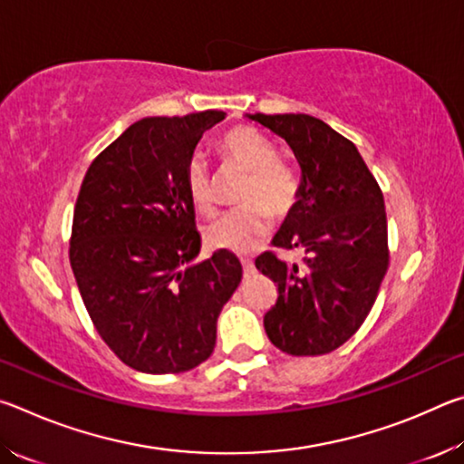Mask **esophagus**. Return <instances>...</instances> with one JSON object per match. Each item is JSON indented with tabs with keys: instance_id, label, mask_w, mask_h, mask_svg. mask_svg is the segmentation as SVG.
<instances>
[{
	"instance_id": "obj_1",
	"label": "esophagus",
	"mask_w": 464,
	"mask_h": 464,
	"mask_svg": "<svg viewBox=\"0 0 464 464\" xmlns=\"http://www.w3.org/2000/svg\"><path fill=\"white\" fill-rule=\"evenodd\" d=\"M241 266H243V276H246V278H249L251 274L256 272V266H254V262L249 260V257H241Z\"/></svg>"
}]
</instances>
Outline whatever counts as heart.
I'll use <instances>...</instances> for the list:
<instances>
[{
	"label": "heart",
	"mask_w": 464,
	"mask_h": 464,
	"mask_svg": "<svg viewBox=\"0 0 464 464\" xmlns=\"http://www.w3.org/2000/svg\"><path fill=\"white\" fill-rule=\"evenodd\" d=\"M218 149L225 166L246 171V179L237 192V204L241 207L208 225L204 239L215 249L247 254L268 235L272 217L282 221L293 215L301 200V171L286 157H278L274 140L254 127L231 129L221 139ZM186 188L198 213H215V179L200 153H194L188 160Z\"/></svg>",
	"instance_id": "b5f03b06"
}]
</instances>
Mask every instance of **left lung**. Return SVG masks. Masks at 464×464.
<instances>
[{
    "label": "left lung",
    "instance_id": "1",
    "mask_svg": "<svg viewBox=\"0 0 464 464\" xmlns=\"http://www.w3.org/2000/svg\"><path fill=\"white\" fill-rule=\"evenodd\" d=\"M249 119L285 139L303 169L301 200L274 237L276 247L303 249V264L274 251L256 260L278 286L266 334L290 356L329 354L364 324L389 268L381 186L356 145L315 116Z\"/></svg>",
    "mask_w": 464,
    "mask_h": 464
}]
</instances>
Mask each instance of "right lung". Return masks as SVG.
I'll use <instances>...</instances> for the list:
<instances>
[{
	"label": "right lung",
	"mask_w": 464,
	"mask_h": 464,
	"mask_svg": "<svg viewBox=\"0 0 464 464\" xmlns=\"http://www.w3.org/2000/svg\"><path fill=\"white\" fill-rule=\"evenodd\" d=\"M221 110L151 116L122 132L85 171L69 262L92 324L124 364L186 372L215 350L217 319L241 282V262L200 254L186 166Z\"/></svg>",
	"instance_id": "1"
}]
</instances>
